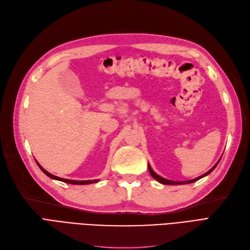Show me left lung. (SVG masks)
I'll return each instance as SVG.
<instances>
[{
    "label": "left lung",
    "mask_w": 250,
    "mask_h": 250,
    "mask_svg": "<svg viewBox=\"0 0 250 250\" xmlns=\"http://www.w3.org/2000/svg\"><path fill=\"white\" fill-rule=\"evenodd\" d=\"M220 161V160H219ZM219 161L215 164V166H213V167H212L208 172H206L205 174H203L202 176H200V177H197V178H195V179H191V180H188V181H172V180H168V179H165V178H163V177H161L160 175H158L156 174L152 169H151V167L149 166V164H148V170H149V173L151 174V176L155 179V180H158L159 182H161V183H163V184H169V186H177V184H188V183H192V182H195V181H198L199 179H201V178H203V177H205V176H207L208 174H210L212 171H213L214 169H215V167L216 166L218 165V163H219Z\"/></svg>",
    "instance_id": "8db88e82"
}]
</instances>
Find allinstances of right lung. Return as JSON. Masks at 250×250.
Here are the masks:
<instances>
[{
	"label": "right lung",
	"instance_id": "add662e5",
	"mask_svg": "<svg viewBox=\"0 0 250 250\" xmlns=\"http://www.w3.org/2000/svg\"><path fill=\"white\" fill-rule=\"evenodd\" d=\"M36 163L38 164V166H39V168L43 171V173H45V175H47L48 177H50V178H52V179H55V180H60V181H62V182H66V183H71V184H79V186H84V184H90V183H96V182H98L99 180H97V179H95V180H70V179H63V178H61V177H58V176H54V175H52V174H50L49 172H47L46 170H44L41 166H40V164L36 161Z\"/></svg>",
	"mask_w": 250,
	"mask_h": 250
}]
</instances>
